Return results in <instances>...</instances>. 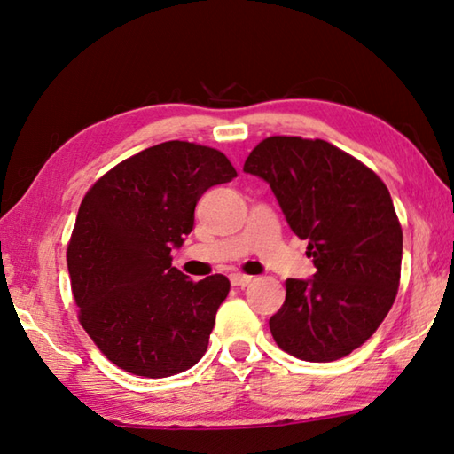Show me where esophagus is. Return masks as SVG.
I'll use <instances>...</instances> for the list:
<instances>
[{
    "instance_id": "esophagus-1",
    "label": "esophagus",
    "mask_w": 454,
    "mask_h": 454,
    "mask_svg": "<svg viewBox=\"0 0 454 454\" xmlns=\"http://www.w3.org/2000/svg\"><path fill=\"white\" fill-rule=\"evenodd\" d=\"M230 283L236 287H246L252 283L250 275H244V273H230Z\"/></svg>"
}]
</instances>
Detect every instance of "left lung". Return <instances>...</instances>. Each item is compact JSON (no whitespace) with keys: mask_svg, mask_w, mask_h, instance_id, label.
Wrapping results in <instances>:
<instances>
[{"mask_svg":"<svg viewBox=\"0 0 454 454\" xmlns=\"http://www.w3.org/2000/svg\"><path fill=\"white\" fill-rule=\"evenodd\" d=\"M244 171L271 186L317 268L310 279L286 281V303L270 318L275 342L307 362L344 358L376 333L397 295L403 234L387 186L323 139H263Z\"/></svg>","mask_w":454,"mask_h":454,"instance_id":"obj_1","label":"left lung"}]
</instances>
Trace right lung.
Instances as JSON below:
<instances>
[{
  "label": "right lung",
  "mask_w": 454,
  "mask_h": 454,
  "mask_svg": "<svg viewBox=\"0 0 454 454\" xmlns=\"http://www.w3.org/2000/svg\"><path fill=\"white\" fill-rule=\"evenodd\" d=\"M236 168L189 141L139 151L96 181L80 204L67 262L80 325L115 366L167 378L207 352L230 281H191L173 268L194 226V207Z\"/></svg>",
  "instance_id": "1"
}]
</instances>
